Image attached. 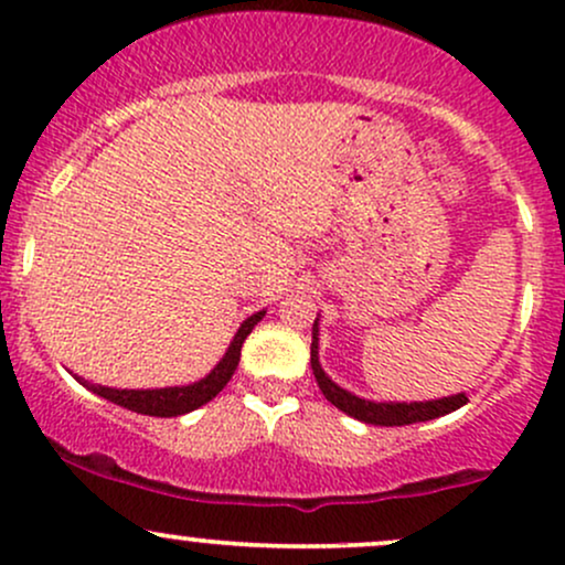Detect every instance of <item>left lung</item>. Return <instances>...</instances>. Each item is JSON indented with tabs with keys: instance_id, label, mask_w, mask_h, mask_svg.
I'll use <instances>...</instances> for the list:
<instances>
[{
	"instance_id": "obj_1",
	"label": "left lung",
	"mask_w": 565,
	"mask_h": 565,
	"mask_svg": "<svg viewBox=\"0 0 565 565\" xmlns=\"http://www.w3.org/2000/svg\"><path fill=\"white\" fill-rule=\"evenodd\" d=\"M310 366H313L316 382H319L321 393L327 395L329 404H334L340 412H345L348 417L361 419L366 425H382V427H401V425H414V423H427V419L444 417V414L457 412L459 406L468 404V395H446L438 401H412V404H374V401L359 398V395L348 393L345 387L334 385L327 377L319 364V319L313 321V342H310Z\"/></svg>"
}]
</instances>
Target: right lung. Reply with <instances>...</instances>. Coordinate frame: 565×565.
Returning a JSON list of instances; mask_svg holds the SVG:
<instances>
[{
  "mask_svg": "<svg viewBox=\"0 0 565 565\" xmlns=\"http://www.w3.org/2000/svg\"><path fill=\"white\" fill-rule=\"evenodd\" d=\"M265 316V310L260 313L249 316L242 327H238L236 337L225 350V355L220 359V364L206 374L204 380L193 382V385H183V387H159V391H116V387H106V385H89L87 380L76 377L82 382L87 391H93L100 395V398L111 401L116 406H125L129 412L138 414H148V417H178V414H188L193 408L204 406L206 401H212L215 395L228 385V380L236 372L238 359H242V345L246 340V334L255 329V323Z\"/></svg>",
  "mask_w": 565,
  "mask_h": 565,
  "instance_id": "obj_1",
  "label": "right lung"
}]
</instances>
